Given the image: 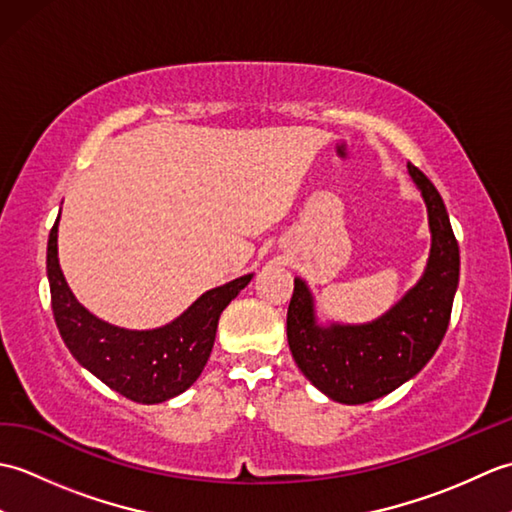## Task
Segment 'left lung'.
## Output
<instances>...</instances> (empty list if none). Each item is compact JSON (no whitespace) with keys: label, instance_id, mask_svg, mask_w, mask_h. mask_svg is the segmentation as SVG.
Masks as SVG:
<instances>
[{"label":"left lung","instance_id":"8db88e82","mask_svg":"<svg viewBox=\"0 0 512 512\" xmlns=\"http://www.w3.org/2000/svg\"><path fill=\"white\" fill-rule=\"evenodd\" d=\"M407 169L427 204L431 253L418 284L394 308L372 323L325 328L317 323L306 281L295 279L286 321L292 358L314 387L343 405H363L407 383L449 328L460 279L458 239L438 189L411 162Z\"/></svg>","mask_w":512,"mask_h":512}]
</instances>
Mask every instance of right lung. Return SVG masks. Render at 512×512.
<instances>
[{
    "instance_id": "obj_1",
    "label": "right lung",
    "mask_w": 512,
    "mask_h": 512,
    "mask_svg": "<svg viewBox=\"0 0 512 512\" xmlns=\"http://www.w3.org/2000/svg\"><path fill=\"white\" fill-rule=\"evenodd\" d=\"M59 217L48 237V281L54 321L70 354L118 394L156 405L189 389L209 361L222 310L253 275L213 288L178 319L156 330H125L85 310L65 281L57 257Z\"/></svg>"
}]
</instances>
